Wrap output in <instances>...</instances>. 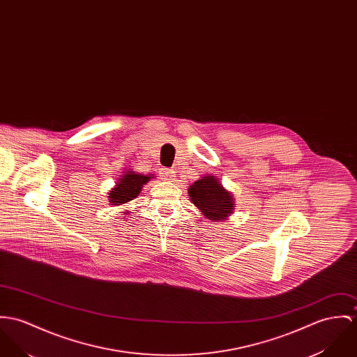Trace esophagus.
Here are the masks:
<instances>
[{"mask_svg":"<svg viewBox=\"0 0 357 357\" xmlns=\"http://www.w3.org/2000/svg\"><path fill=\"white\" fill-rule=\"evenodd\" d=\"M176 172L173 170V169H165L163 170L162 176L165 180H169V181H172V180H174V177H176V174H174Z\"/></svg>","mask_w":357,"mask_h":357,"instance_id":"esophagus-1","label":"esophagus"}]
</instances>
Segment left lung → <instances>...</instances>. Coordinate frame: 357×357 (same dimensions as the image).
I'll list each match as a JSON object with an SVG mask.
<instances>
[{
  "instance_id": "1",
  "label": "left lung",
  "mask_w": 357,
  "mask_h": 357,
  "mask_svg": "<svg viewBox=\"0 0 357 357\" xmlns=\"http://www.w3.org/2000/svg\"><path fill=\"white\" fill-rule=\"evenodd\" d=\"M188 195L200 213L211 222L224 221L233 213V196L215 176H204L195 181L188 188Z\"/></svg>"
}]
</instances>
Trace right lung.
I'll return each instance as SVG.
<instances>
[{
	"instance_id": "right-lung-1",
	"label": "right lung",
	"mask_w": 357,
	"mask_h": 357,
	"mask_svg": "<svg viewBox=\"0 0 357 357\" xmlns=\"http://www.w3.org/2000/svg\"><path fill=\"white\" fill-rule=\"evenodd\" d=\"M151 178V174H139L136 172H126V174L119 178L116 187L109 192V202L113 206H121L130 200L136 199L143 185L147 184Z\"/></svg>"
}]
</instances>
